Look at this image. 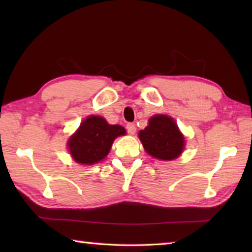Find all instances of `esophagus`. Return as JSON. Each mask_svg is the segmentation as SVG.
<instances>
[{"mask_svg": "<svg viewBox=\"0 0 252 252\" xmlns=\"http://www.w3.org/2000/svg\"><path fill=\"white\" fill-rule=\"evenodd\" d=\"M126 127L127 133H130V134H134V133H135L136 127H135V125H134V123H127Z\"/></svg>", "mask_w": 252, "mask_h": 252, "instance_id": "1", "label": "esophagus"}]
</instances>
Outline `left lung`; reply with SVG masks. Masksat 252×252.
I'll return each mask as SVG.
<instances>
[{
    "mask_svg": "<svg viewBox=\"0 0 252 252\" xmlns=\"http://www.w3.org/2000/svg\"><path fill=\"white\" fill-rule=\"evenodd\" d=\"M139 138L149 155L160 160H173L181 155L185 138L172 118L153 116L149 126L139 132Z\"/></svg>",
    "mask_w": 252,
    "mask_h": 252,
    "instance_id": "8db88e82",
    "label": "left lung"
}]
</instances>
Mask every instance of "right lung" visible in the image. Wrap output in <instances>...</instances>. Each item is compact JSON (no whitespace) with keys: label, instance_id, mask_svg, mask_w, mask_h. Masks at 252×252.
I'll return each mask as SVG.
<instances>
[{"label":"right lung","instance_id":"add662e5","mask_svg":"<svg viewBox=\"0 0 252 252\" xmlns=\"http://www.w3.org/2000/svg\"><path fill=\"white\" fill-rule=\"evenodd\" d=\"M123 134H126L123 126L108 125L103 118L91 116L70 138L69 150L78 163H96L108 155L114 139Z\"/></svg>","mask_w":252,"mask_h":252}]
</instances>
